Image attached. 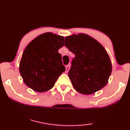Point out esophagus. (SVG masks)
Segmentation results:
<instances>
[{
    "label": "esophagus",
    "instance_id": "obj_1",
    "mask_svg": "<svg viewBox=\"0 0 130 130\" xmlns=\"http://www.w3.org/2000/svg\"><path fill=\"white\" fill-rule=\"evenodd\" d=\"M70 65H67L66 66V72H68L69 70H70Z\"/></svg>",
    "mask_w": 130,
    "mask_h": 130
}]
</instances>
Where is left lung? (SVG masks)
Returning <instances> with one entry per match:
<instances>
[{
    "label": "left lung",
    "mask_w": 130,
    "mask_h": 130,
    "mask_svg": "<svg viewBox=\"0 0 130 130\" xmlns=\"http://www.w3.org/2000/svg\"><path fill=\"white\" fill-rule=\"evenodd\" d=\"M64 45L75 54L68 73L74 88L88 95L105 87L112 72V63L103 46L81 33L66 37Z\"/></svg>",
    "instance_id": "1"
}]
</instances>
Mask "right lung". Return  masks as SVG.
Here are the masks:
<instances>
[{
  "instance_id": "1",
  "label": "right lung",
  "mask_w": 130,
  "mask_h": 130,
  "mask_svg": "<svg viewBox=\"0 0 130 130\" xmlns=\"http://www.w3.org/2000/svg\"><path fill=\"white\" fill-rule=\"evenodd\" d=\"M64 38L53 33L40 35L24 51L20 72L25 84L35 91L51 90L66 70L58 51L63 46Z\"/></svg>"
}]
</instances>
